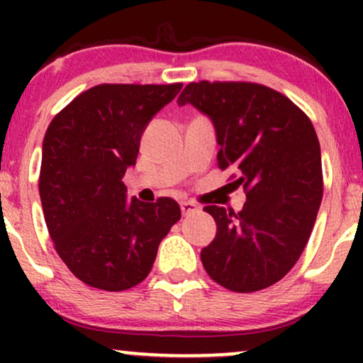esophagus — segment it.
Masks as SVG:
<instances>
[{"mask_svg": "<svg viewBox=\"0 0 363 363\" xmlns=\"http://www.w3.org/2000/svg\"><path fill=\"white\" fill-rule=\"evenodd\" d=\"M198 210H199V206L196 205L194 201H182L181 203L182 215H191V213H194V211H198Z\"/></svg>", "mask_w": 363, "mask_h": 363, "instance_id": "34e87169", "label": "esophagus"}]
</instances>
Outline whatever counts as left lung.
<instances>
[{
	"label": "left lung",
	"instance_id": "left-lung-1",
	"mask_svg": "<svg viewBox=\"0 0 363 363\" xmlns=\"http://www.w3.org/2000/svg\"><path fill=\"white\" fill-rule=\"evenodd\" d=\"M211 119L218 167L237 172L240 211L205 206L216 235L203 247L211 280L239 294L268 289L294 268L320 199V147L311 119L280 91L249 82L189 83L177 99Z\"/></svg>",
	"mask_w": 363,
	"mask_h": 363
}]
</instances>
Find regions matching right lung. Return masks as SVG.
<instances>
[{
  "label": "right lung",
  "instance_id": "right-lung-1",
  "mask_svg": "<svg viewBox=\"0 0 363 363\" xmlns=\"http://www.w3.org/2000/svg\"><path fill=\"white\" fill-rule=\"evenodd\" d=\"M182 83H104L73 99L49 124L39 193L56 252L78 280L107 291L148 277L158 245L181 218L172 198L143 203L123 177L145 128Z\"/></svg>",
  "mask_w": 363,
  "mask_h": 363
}]
</instances>
